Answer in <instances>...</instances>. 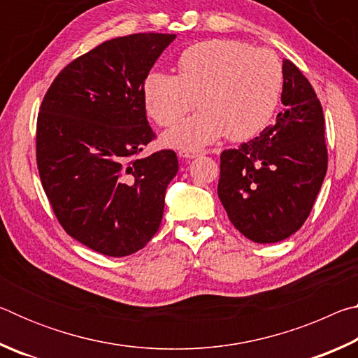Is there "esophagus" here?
<instances>
[{
    "instance_id": "1",
    "label": "esophagus",
    "mask_w": 358,
    "mask_h": 358,
    "mask_svg": "<svg viewBox=\"0 0 358 358\" xmlns=\"http://www.w3.org/2000/svg\"><path fill=\"white\" fill-rule=\"evenodd\" d=\"M178 156L181 157V159H194V157L199 156V151H187V150H183V151H180Z\"/></svg>"
}]
</instances>
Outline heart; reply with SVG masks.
<instances>
[{
	"label": "heart",
	"mask_w": 358,
	"mask_h": 358,
	"mask_svg": "<svg viewBox=\"0 0 358 358\" xmlns=\"http://www.w3.org/2000/svg\"><path fill=\"white\" fill-rule=\"evenodd\" d=\"M282 64L268 48H251L232 39H208L189 45L177 59V77L151 72L143 82L147 113L161 126H173L162 142L175 150H199L226 136L246 141L259 134L278 108Z\"/></svg>",
	"instance_id": "1"
}]
</instances>
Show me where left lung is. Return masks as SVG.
Instances as JSON below:
<instances>
[{
	"instance_id": "1",
	"label": "left lung",
	"mask_w": 358,
	"mask_h": 358,
	"mask_svg": "<svg viewBox=\"0 0 358 358\" xmlns=\"http://www.w3.org/2000/svg\"><path fill=\"white\" fill-rule=\"evenodd\" d=\"M276 123L221 153L217 196L230 222L256 243H276L299 230L327 173L324 113L296 66L284 59Z\"/></svg>"
}]
</instances>
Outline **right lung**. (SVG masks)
Returning a JSON list of instances; mask_svg holds the SVG:
<instances>
[{
  "label": "right lung",
  "mask_w": 358,
  "mask_h": 358,
  "mask_svg": "<svg viewBox=\"0 0 358 358\" xmlns=\"http://www.w3.org/2000/svg\"><path fill=\"white\" fill-rule=\"evenodd\" d=\"M175 38L138 33L102 42L66 66L42 101V186L66 232L104 256H129L153 238L178 172L172 150L137 157L155 137L143 82Z\"/></svg>",
  "instance_id": "add662e5"
}]
</instances>
